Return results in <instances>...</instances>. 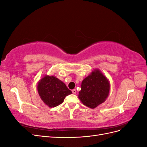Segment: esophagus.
<instances>
[{
	"mask_svg": "<svg viewBox=\"0 0 147 147\" xmlns=\"http://www.w3.org/2000/svg\"><path fill=\"white\" fill-rule=\"evenodd\" d=\"M72 92L74 94H76V92H77V91H76V90H75V89H74V90H72Z\"/></svg>",
	"mask_w": 147,
	"mask_h": 147,
	"instance_id": "obj_1",
	"label": "esophagus"
}]
</instances>
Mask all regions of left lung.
Wrapping results in <instances>:
<instances>
[{
	"label": "left lung",
	"instance_id": "left-lung-1",
	"mask_svg": "<svg viewBox=\"0 0 147 147\" xmlns=\"http://www.w3.org/2000/svg\"><path fill=\"white\" fill-rule=\"evenodd\" d=\"M109 91L108 79L99 69H95L82 81L78 98L88 107L94 109L107 98Z\"/></svg>",
	"mask_w": 147,
	"mask_h": 147
}]
</instances>
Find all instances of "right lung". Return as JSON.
Segmentation results:
<instances>
[{
  "mask_svg": "<svg viewBox=\"0 0 147 147\" xmlns=\"http://www.w3.org/2000/svg\"><path fill=\"white\" fill-rule=\"evenodd\" d=\"M37 90L41 99L49 107L59 105L67 96L72 93L60 80L49 75H45L39 81Z\"/></svg>",
  "mask_w": 147,
  "mask_h": 147,
  "instance_id": "1",
  "label": "right lung"
}]
</instances>
